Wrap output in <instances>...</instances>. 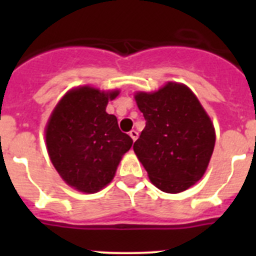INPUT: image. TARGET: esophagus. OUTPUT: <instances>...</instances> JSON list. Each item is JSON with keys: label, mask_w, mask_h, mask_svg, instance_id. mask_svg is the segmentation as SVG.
Here are the masks:
<instances>
[{"label": "esophagus", "mask_w": 256, "mask_h": 256, "mask_svg": "<svg viewBox=\"0 0 256 256\" xmlns=\"http://www.w3.org/2000/svg\"><path fill=\"white\" fill-rule=\"evenodd\" d=\"M130 137H132L133 141H136V140L138 138V132L133 130H130Z\"/></svg>", "instance_id": "34e87169"}]
</instances>
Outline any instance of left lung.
<instances>
[{
    "label": "left lung",
    "instance_id": "obj_1",
    "mask_svg": "<svg viewBox=\"0 0 256 256\" xmlns=\"http://www.w3.org/2000/svg\"><path fill=\"white\" fill-rule=\"evenodd\" d=\"M146 126L133 150L154 186L168 194L186 191L209 165L216 130L187 86L168 82L159 91L137 92Z\"/></svg>",
    "mask_w": 256,
    "mask_h": 256
}]
</instances>
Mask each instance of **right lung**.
I'll list each match as a JSON object with an SVG mask.
<instances>
[{
    "label": "right lung",
    "instance_id": "obj_1",
    "mask_svg": "<svg viewBox=\"0 0 256 256\" xmlns=\"http://www.w3.org/2000/svg\"><path fill=\"white\" fill-rule=\"evenodd\" d=\"M119 91L84 86L70 90L54 108L46 126L52 164L70 187L94 194L112 182L133 140L122 132L115 115L106 112Z\"/></svg>",
    "mask_w": 256,
    "mask_h": 256
}]
</instances>
